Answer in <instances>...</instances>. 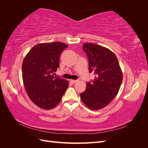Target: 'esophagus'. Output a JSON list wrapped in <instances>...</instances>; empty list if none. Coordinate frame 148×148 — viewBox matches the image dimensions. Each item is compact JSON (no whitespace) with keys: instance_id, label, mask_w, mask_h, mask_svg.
<instances>
[{"instance_id":"34e87169","label":"esophagus","mask_w":148,"mask_h":148,"mask_svg":"<svg viewBox=\"0 0 148 148\" xmlns=\"http://www.w3.org/2000/svg\"><path fill=\"white\" fill-rule=\"evenodd\" d=\"M77 82H78L77 80H73V79H71V80H70V82H71V83H72V84H75V83H77Z\"/></svg>"}]
</instances>
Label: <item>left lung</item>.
<instances>
[{
    "instance_id": "8db88e82",
    "label": "left lung",
    "mask_w": 148,
    "mask_h": 148,
    "mask_svg": "<svg viewBox=\"0 0 148 148\" xmlns=\"http://www.w3.org/2000/svg\"><path fill=\"white\" fill-rule=\"evenodd\" d=\"M83 50L87 55L89 73L95 78L86 83V89L80 93L84 104L91 110L108 105L117 96L122 82V72L117 57L109 49L96 44L84 43Z\"/></svg>"
}]
</instances>
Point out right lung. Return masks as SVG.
<instances>
[{
    "label": "right lung",
    "mask_w": 148,
    "mask_h": 148,
    "mask_svg": "<svg viewBox=\"0 0 148 148\" xmlns=\"http://www.w3.org/2000/svg\"><path fill=\"white\" fill-rule=\"evenodd\" d=\"M68 47L65 43L53 42L34 46L25 57L22 77L30 99L44 109H51L60 102L69 83L53 76L59 68L62 52Z\"/></svg>",
    "instance_id": "1"
}]
</instances>
